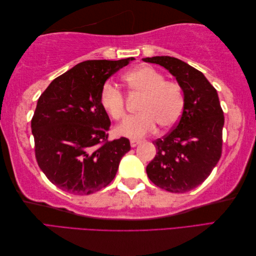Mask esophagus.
<instances>
[{
  "mask_svg": "<svg viewBox=\"0 0 256 256\" xmlns=\"http://www.w3.org/2000/svg\"><path fill=\"white\" fill-rule=\"evenodd\" d=\"M140 143V140H130V144H131L132 148H136V146Z\"/></svg>",
  "mask_w": 256,
  "mask_h": 256,
  "instance_id": "obj_1",
  "label": "esophagus"
}]
</instances>
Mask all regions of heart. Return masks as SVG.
I'll return each mask as SVG.
<instances>
[{
    "label": "heart",
    "instance_id": "heart-1",
    "mask_svg": "<svg viewBox=\"0 0 256 256\" xmlns=\"http://www.w3.org/2000/svg\"><path fill=\"white\" fill-rule=\"evenodd\" d=\"M130 94L143 96L138 116L125 120L116 128L121 136L138 140L156 130L174 126L180 118L184 106V94L182 86L176 81L165 80V76L153 67H138L124 76ZM102 108L112 118L125 116V99L118 86L106 82L100 92Z\"/></svg>",
    "mask_w": 256,
    "mask_h": 256
}]
</instances>
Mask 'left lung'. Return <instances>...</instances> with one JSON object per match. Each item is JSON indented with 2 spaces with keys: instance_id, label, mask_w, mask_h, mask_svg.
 <instances>
[{
  "instance_id": "1",
  "label": "left lung",
  "mask_w": 256,
  "mask_h": 256,
  "mask_svg": "<svg viewBox=\"0 0 256 256\" xmlns=\"http://www.w3.org/2000/svg\"><path fill=\"white\" fill-rule=\"evenodd\" d=\"M143 62L168 70L184 94L180 120L172 132L153 142L156 156L146 172L167 192H190L208 178L221 157L224 116L218 94L202 72L180 59L155 56Z\"/></svg>"
}]
</instances>
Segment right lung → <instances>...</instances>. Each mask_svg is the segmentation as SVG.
<instances>
[{
    "label": "right lung",
    "instance_id": "obj_1",
    "mask_svg": "<svg viewBox=\"0 0 256 256\" xmlns=\"http://www.w3.org/2000/svg\"><path fill=\"white\" fill-rule=\"evenodd\" d=\"M132 60L80 62L54 79L38 99L32 118L36 160L64 192L90 194L106 187L131 150L125 138L108 140L111 122L100 92L113 74Z\"/></svg>",
    "mask_w": 256,
    "mask_h": 256
}]
</instances>
